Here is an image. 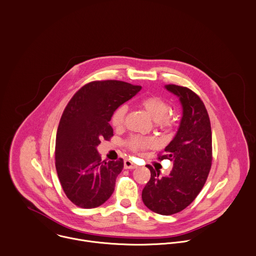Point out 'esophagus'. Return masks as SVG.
<instances>
[{
    "label": "esophagus",
    "mask_w": 256,
    "mask_h": 256,
    "mask_svg": "<svg viewBox=\"0 0 256 256\" xmlns=\"http://www.w3.org/2000/svg\"><path fill=\"white\" fill-rule=\"evenodd\" d=\"M124 168H136L138 166L130 160H126L124 162Z\"/></svg>",
    "instance_id": "1"
}]
</instances>
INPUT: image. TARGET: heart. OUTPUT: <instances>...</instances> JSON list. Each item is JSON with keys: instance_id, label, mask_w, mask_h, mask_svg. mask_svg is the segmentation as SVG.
Wrapping results in <instances>:
<instances>
[{"instance_id": "heart-1", "label": "heart", "mask_w": 256, "mask_h": 256, "mask_svg": "<svg viewBox=\"0 0 256 256\" xmlns=\"http://www.w3.org/2000/svg\"><path fill=\"white\" fill-rule=\"evenodd\" d=\"M140 106L146 110V112L152 118V120L156 122V124L162 128H168L172 124V118L168 116L170 112L168 104L158 96H148L140 102ZM126 112V106L122 104L116 108L110 118L112 124L114 128H120L124 124V116ZM152 144V140L142 138H132L128 142V146L132 150H140Z\"/></svg>"}]
</instances>
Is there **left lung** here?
Instances as JSON below:
<instances>
[{
    "mask_svg": "<svg viewBox=\"0 0 256 256\" xmlns=\"http://www.w3.org/2000/svg\"><path fill=\"white\" fill-rule=\"evenodd\" d=\"M164 88L179 98L182 118L179 128L164 148L173 168L160 176L150 166V179L142 190L144 204L160 215H172L189 206L202 190L212 162V132L208 112L200 98L187 88L166 84Z\"/></svg>",
    "mask_w": 256,
    "mask_h": 256,
    "instance_id": "8db88e82",
    "label": "left lung"
}]
</instances>
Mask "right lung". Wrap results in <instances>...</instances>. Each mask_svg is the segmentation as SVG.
I'll return each instance as SVG.
<instances>
[{
    "mask_svg": "<svg viewBox=\"0 0 256 256\" xmlns=\"http://www.w3.org/2000/svg\"><path fill=\"white\" fill-rule=\"evenodd\" d=\"M140 86L118 80L94 81L79 90L61 116L55 146L56 171L68 199L90 209L112 196L124 160H102L100 140H110L114 110L134 98Z\"/></svg>",
    "mask_w": 256,
    "mask_h": 256,
    "instance_id": "add662e5",
    "label": "right lung"
}]
</instances>
